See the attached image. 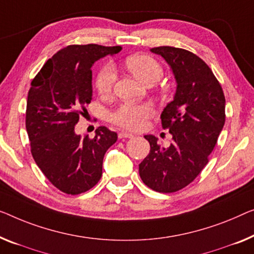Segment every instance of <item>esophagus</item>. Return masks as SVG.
<instances>
[{"mask_svg": "<svg viewBox=\"0 0 254 254\" xmlns=\"http://www.w3.org/2000/svg\"><path fill=\"white\" fill-rule=\"evenodd\" d=\"M133 137V134L130 133V132H127V131H121L119 133V138L120 139H124V138H132Z\"/></svg>", "mask_w": 254, "mask_h": 254, "instance_id": "1", "label": "esophagus"}]
</instances>
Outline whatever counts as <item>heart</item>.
Here are the masks:
<instances>
[{"label": "heart", "instance_id": "heart-1", "mask_svg": "<svg viewBox=\"0 0 254 254\" xmlns=\"http://www.w3.org/2000/svg\"><path fill=\"white\" fill-rule=\"evenodd\" d=\"M127 69L146 84H154L163 75L161 64L153 57L147 55H132L126 59ZM116 73L114 67L106 64L98 71L94 85L100 96H109L114 89ZM154 114V108L150 104H122L109 114V119L117 126L138 130L142 127L145 121Z\"/></svg>", "mask_w": 254, "mask_h": 254}]
</instances>
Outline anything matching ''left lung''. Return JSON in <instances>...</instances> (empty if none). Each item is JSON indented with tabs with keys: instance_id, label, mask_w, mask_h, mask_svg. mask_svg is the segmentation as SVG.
<instances>
[{
	"instance_id": "8db88e82",
	"label": "left lung",
	"mask_w": 254,
	"mask_h": 254,
	"mask_svg": "<svg viewBox=\"0 0 254 254\" xmlns=\"http://www.w3.org/2000/svg\"><path fill=\"white\" fill-rule=\"evenodd\" d=\"M151 52L165 59L175 74L177 91L161 114L162 127L172 143L162 148L147 134L149 154L139 164L143 184L158 192H175L188 186L205 168L225 126V94L211 68L192 52L157 47Z\"/></svg>"
}]
</instances>
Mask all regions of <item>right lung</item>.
<instances>
[{"label":"right lung","instance_id":"add662e5","mask_svg":"<svg viewBox=\"0 0 254 254\" xmlns=\"http://www.w3.org/2000/svg\"><path fill=\"white\" fill-rule=\"evenodd\" d=\"M122 50L98 44L68 45L52 56L30 83L26 130L37 166L56 188L78 195L96 186L105 153L117 140L106 127L94 138L75 133L79 115L92 99L93 64Z\"/></svg>","mask_w":254,"mask_h":254}]
</instances>
